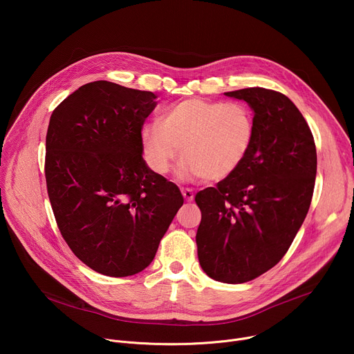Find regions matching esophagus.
<instances>
[{
  "mask_svg": "<svg viewBox=\"0 0 354 354\" xmlns=\"http://www.w3.org/2000/svg\"><path fill=\"white\" fill-rule=\"evenodd\" d=\"M180 192H182V196L185 197V200H186V201H192V200H193L194 194H193V190H192V189H187V187H186V189H183V187H182V189H180Z\"/></svg>",
  "mask_w": 354,
  "mask_h": 354,
  "instance_id": "34e87169",
  "label": "esophagus"
}]
</instances>
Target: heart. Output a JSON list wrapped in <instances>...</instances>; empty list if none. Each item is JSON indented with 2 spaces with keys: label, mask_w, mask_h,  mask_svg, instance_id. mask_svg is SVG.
Returning <instances> with one entry per match:
<instances>
[{
  "label": "heart",
  "mask_w": 354,
  "mask_h": 354,
  "mask_svg": "<svg viewBox=\"0 0 354 354\" xmlns=\"http://www.w3.org/2000/svg\"><path fill=\"white\" fill-rule=\"evenodd\" d=\"M254 136L255 120L246 105L192 97L167 108L160 122L145 124L141 142L158 174L171 169L182 147V178L223 180L243 164Z\"/></svg>",
  "instance_id": "obj_1"
}]
</instances>
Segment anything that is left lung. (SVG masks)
<instances>
[{
  "label": "left lung",
  "instance_id": "8db88e82",
  "mask_svg": "<svg viewBox=\"0 0 354 354\" xmlns=\"http://www.w3.org/2000/svg\"><path fill=\"white\" fill-rule=\"evenodd\" d=\"M224 95L254 111L255 136L231 176L196 194L201 212L196 243L209 277L238 284L286 255L311 205L317 148L304 116L286 95L259 86Z\"/></svg>",
  "mask_w": 354,
  "mask_h": 354
}]
</instances>
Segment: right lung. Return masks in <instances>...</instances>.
<instances>
[{"label": "right lung", "instance_id": "add662e5", "mask_svg": "<svg viewBox=\"0 0 354 354\" xmlns=\"http://www.w3.org/2000/svg\"><path fill=\"white\" fill-rule=\"evenodd\" d=\"M156 99L149 91L93 81L50 116V205L74 255L100 274L144 270L183 205L179 187L142 160L141 129Z\"/></svg>", "mask_w": 354, "mask_h": 354}]
</instances>
